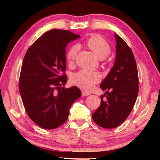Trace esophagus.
<instances>
[{
    "label": "esophagus",
    "mask_w": 160,
    "mask_h": 160,
    "mask_svg": "<svg viewBox=\"0 0 160 160\" xmlns=\"http://www.w3.org/2000/svg\"><path fill=\"white\" fill-rule=\"evenodd\" d=\"M82 95L83 97H86V96L90 95V94H89L88 92H85V91L82 90Z\"/></svg>",
    "instance_id": "obj_1"
}]
</instances>
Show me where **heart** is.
I'll return each mask as SVG.
<instances>
[{
  "mask_svg": "<svg viewBox=\"0 0 160 160\" xmlns=\"http://www.w3.org/2000/svg\"><path fill=\"white\" fill-rule=\"evenodd\" d=\"M88 47L100 59H104L111 53V47L106 40L99 36L90 37L87 42ZM79 51V45L75 44L70 48L66 55L69 64L74 63L77 53ZM71 82L73 85L85 90H90L101 80L99 72H92L87 70H80L71 76Z\"/></svg>",
  "mask_w": 160,
  "mask_h": 160,
  "instance_id": "heart-1",
  "label": "heart"
}]
</instances>
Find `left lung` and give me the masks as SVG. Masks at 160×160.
Instances as JSON below:
<instances>
[{
  "mask_svg": "<svg viewBox=\"0 0 160 160\" xmlns=\"http://www.w3.org/2000/svg\"><path fill=\"white\" fill-rule=\"evenodd\" d=\"M114 35L115 63L100 85L107 94L101 95V105L92 113L94 123L108 129L116 128L128 118L139 90L138 68L131 48L117 34ZM104 97L106 98L103 100Z\"/></svg>",
  "mask_w": 160,
  "mask_h": 160,
  "instance_id": "obj_1",
  "label": "left lung"
}]
</instances>
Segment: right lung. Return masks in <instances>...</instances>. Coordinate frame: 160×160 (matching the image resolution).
<instances>
[{
	"label": "right lung",
	"instance_id": "obj_1",
	"mask_svg": "<svg viewBox=\"0 0 160 160\" xmlns=\"http://www.w3.org/2000/svg\"><path fill=\"white\" fill-rule=\"evenodd\" d=\"M80 36L54 29L42 35L27 51L19 90L27 113L42 128L51 130L67 121L72 103L81 96L77 87L65 88L66 47Z\"/></svg>",
	"mask_w": 160,
	"mask_h": 160
}]
</instances>
